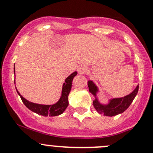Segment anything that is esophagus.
Listing matches in <instances>:
<instances>
[{"mask_svg": "<svg viewBox=\"0 0 153 153\" xmlns=\"http://www.w3.org/2000/svg\"><path fill=\"white\" fill-rule=\"evenodd\" d=\"M87 70V67L86 65H81L78 68V72L79 74H84Z\"/></svg>", "mask_w": 153, "mask_h": 153, "instance_id": "esophagus-1", "label": "esophagus"}]
</instances>
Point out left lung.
Returning <instances> with one entry per match:
<instances>
[{"instance_id": "1", "label": "left lung", "mask_w": 153, "mask_h": 153, "mask_svg": "<svg viewBox=\"0 0 153 153\" xmlns=\"http://www.w3.org/2000/svg\"><path fill=\"white\" fill-rule=\"evenodd\" d=\"M88 87H89V92L95 97V99L93 101V106L97 112L103 114L106 116H114V115L122 113L129 107L138 93L139 86H137L133 92H131L129 95L123 97V98H113V99L110 100L109 104H106V105L101 104L97 99L96 94L98 89V87L92 81H88Z\"/></svg>"}]
</instances>
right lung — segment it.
<instances>
[{"label": "right lung", "instance_id": "add662e5", "mask_svg": "<svg viewBox=\"0 0 153 153\" xmlns=\"http://www.w3.org/2000/svg\"><path fill=\"white\" fill-rule=\"evenodd\" d=\"M77 75V72H74L73 73L71 74L69 77H67L65 80L64 85L62 88V92H61V96L59 101L55 104L52 105H43V104H35V103L30 102L27 101V99L24 98L21 94L19 93L18 90V95L21 97L23 103L24 105L27 106L29 109H30L32 112L38 114V115H44V116H56L62 114L65 111L66 108L68 106L69 102H68V95H69V92L72 88V82L73 78Z\"/></svg>", "mask_w": 153, "mask_h": 153}]
</instances>
